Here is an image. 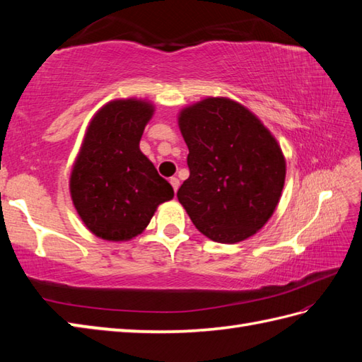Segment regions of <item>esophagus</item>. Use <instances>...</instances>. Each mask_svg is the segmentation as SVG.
I'll return each mask as SVG.
<instances>
[{"label": "esophagus", "mask_w": 362, "mask_h": 362, "mask_svg": "<svg viewBox=\"0 0 362 362\" xmlns=\"http://www.w3.org/2000/svg\"><path fill=\"white\" fill-rule=\"evenodd\" d=\"M169 183H171V187L174 188V191L177 193V189H179V187H180V180L177 179V177H171V179H169Z\"/></svg>", "instance_id": "obj_1"}]
</instances>
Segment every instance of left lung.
Instances as JSON below:
<instances>
[{
    "label": "left lung",
    "instance_id": "8db88e82",
    "mask_svg": "<svg viewBox=\"0 0 362 362\" xmlns=\"http://www.w3.org/2000/svg\"><path fill=\"white\" fill-rule=\"evenodd\" d=\"M179 127L189 151V177L177 197L196 228L226 244L255 235L275 211L286 177L274 135L228 98L185 107Z\"/></svg>",
    "mask_w": 362,
    "mask_h": 362
}]
</instances>
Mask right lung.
I'll return each mask as SVG.
<instances>
[{
  "instance_id": "1",
  "label": "right lung",
  "mask_w": 362,
  "mask_h": 362,
  "mask_svg": "<svg viewBox=\"0 0 362 362\" xmlns=\"http://www.w3.org/2000/svg\"><path fill=\"white\" fill-rule=\"evenodd\" d=\"M153 105L115 99L91 119L70 177V193L82 222L107 241H129L148 227L157 206L174 197L140 151Z\"/></svg>"
}]
</instances>
